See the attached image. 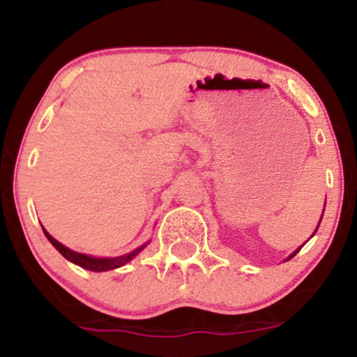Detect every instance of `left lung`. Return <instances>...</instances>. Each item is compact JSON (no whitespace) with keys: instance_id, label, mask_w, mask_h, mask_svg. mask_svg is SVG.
I'll use <instances>...</instances> for the list:
<instances>
[{"instance_id":"left-lung-1","label":"left lung","mask_w":357,"mask_h":357,"mask_svg":"<svg viewBox=\"0 0 357 357\" xmlns=\"http://www.w3.org/2000/svg\"><path fill=\"white\" fill-rule=\"evenodd\" d=\"M321 220H322V216H321ZM317 228H319V227H317ZM315 231H317V230H315ZM315 231H314V233H315ZM302 247H304V245H302ZM302 247H301V248H302ZM301 248H297V250H296V252H294V253H292V255H290L289 258H287V260H290V258H294V257H296V255H297V253H298V250H301Z\"/></svg>"}]
</instances>
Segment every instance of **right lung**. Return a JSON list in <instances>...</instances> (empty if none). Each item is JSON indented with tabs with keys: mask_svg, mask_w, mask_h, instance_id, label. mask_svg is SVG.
<instances>
[{
	"mask_svg": "<svg viewBox=\"0 0 357 357\" xmlns=\"http://www.w3.org/2000/svg\"><path fill=\"white\" fill-rule=\"evenodd\" d=\"M45 236H47L48 241L55 247L59 252L63 255L67 260H70L72 264L79 265V267L85 268V270H92V272H107V270H114V268H119L122 267V265H126L127 261L132 260L134 257L139 255V253L142 252L147 247V243L141 245V247L132 250L130 253H126V255L122 257H114V258H96V257H89L85 255V253H79V252H73V250L67 248L65 245H61L60 241H56L53 236L48 233L47 230H43Z\"/></svg>",
	"mask_w": 357,
	"mask_h": 357,
	"instance_id": "add662e5",
	"label": "right lung"
}]
</instances>
